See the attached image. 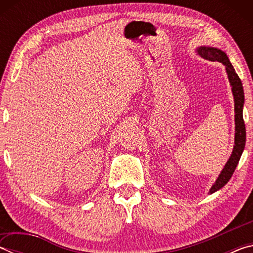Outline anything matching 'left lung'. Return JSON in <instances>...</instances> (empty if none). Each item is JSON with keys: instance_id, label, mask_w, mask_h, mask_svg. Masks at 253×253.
Returning a JSON list of instances; mask_svg holds the SVG:
<instances>
[{"instance_id": "obj_1", "label": "left lung", "mask_w": 253, "mask_h": 253, "mask_svg": "<svg viewBox=\"0 0 253 253\" xmlns=\"http://www.w3.org/2000/svg\"><path fill=\"white\" fill-rule=\"evenodd\" d=\"M201 57L210 60V61H219L222 65L225 66L226 74L230 81L231 87H232V93L234 98V122H235V136H234V146L233 151L229 161L226 162L224 169H222L219 177L216 178L215 183L213 184L209 193L212 194L214 192L219 191L223 187L229 179L232 176L235 168H237L240 157L242 155L243 149L246 146V125L243 122V104H245V92H243L242 83L240 80L239 76L235 72L233 66L231 65L228 55L223 51L212 48V46H200L196 49Z\"/></svg>"}]
</instances>
